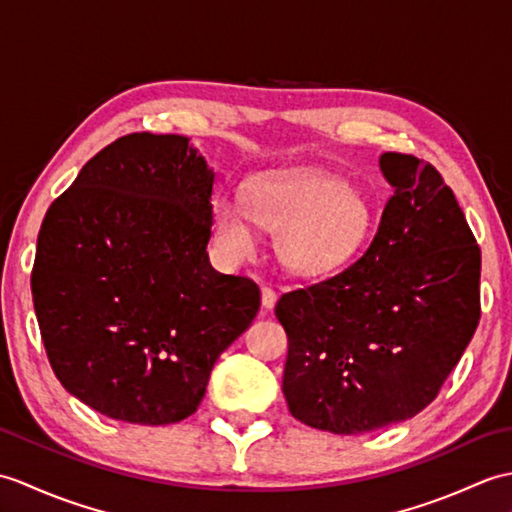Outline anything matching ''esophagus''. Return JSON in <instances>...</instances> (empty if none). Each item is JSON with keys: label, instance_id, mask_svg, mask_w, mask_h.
Segmentation results:
<instances>
[{"label": "esophagus", "instance_id": "34e87169", "mask_svg": "<svg viewBox=\"0 0 512 512\" xmlns=\"http://www.w3.org/2000/svg\"><path fill=\"white\" fill-rule=\"evenodd\" d=\"M275 303H277V292H275L273 288L264 286V288H262V308H264L266 312H270V310L275 308Z\"/></svg>", "mask_w": 512, "mask_h": 512}]
</instances>
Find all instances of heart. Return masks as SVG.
<instances>
[{
  "label": "heart",
  "mask_w": 512,
  "mask_h": 512,
  "mask_svg": "<svg viewBox=\"0 0 512 512\" xmlns=\"http://www.w3.org/2000/svg\"><path fill=\"white\" fill-rule=\"evenodd\" d=\"M253 222L277 233L279 262L295 275H328L350 264L372 233L365 195L323 169H279L248 182L244 200L213 202L215 239L231 259L255 248Z\"/></svg>",
  "instance_id": "heart-1"
}]
</instances>
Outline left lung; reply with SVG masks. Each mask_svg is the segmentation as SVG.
<instances>
[{
	"instance_id": "left-lung-1",
	"label": "left lung",
	"mask_w": 512,
	"mask_h": 512,
	"mask_svg": "<svg viewBox=\"0 0 512 512\" xmlns=\"http://www.w3.org/2000/svg\"><path fill=\"white\" fill-rule=\"evenodd\" d=\"M378 167L391 198L365 255L275 306L288 409L339 436L420 413L480 321L482 253L453 191L416 156L387 151Z\"/></svg>"
}]
</instances>
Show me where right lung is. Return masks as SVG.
<instances>
[{
	"mask_svg": "<svg viewBox=\"0 0 512 512\" xmlns=\"http://www.w3.org/2000/svg\"><path fill=\"white\" fill-rule=\"evenodd\" d=\"M215 171L191 138L129 134L52 202L30 288L61 385L103 416L180 422L248 330L259 288L211 266Z\"/></svg>",
	"mask_w": 512,
	"mask_h": 512,
	"instance_id": "add662e5",
	"label": "right lung"
}]
</instances>
